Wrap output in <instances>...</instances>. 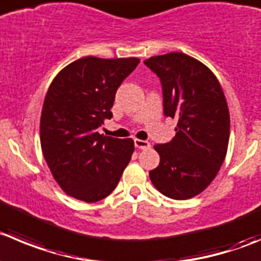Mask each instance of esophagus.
Wrapping results in <instances>:
<instances>
[{"mask_svg":"<svg viewBox=\"0 0 261 261\" xmlns=\"http://www.w3.org/2000/svg\"><path fill=\"white\" fill-rule=\"evenodd\" d=\"M135 146L137 148H140V150H147V148L151 147L150 142H147V141H143V140H138V138H136L135 140Z\"/></svg>","mask_w":261,"mask_h":261,"instance_id":"obj_1","label":"esophagus"}]
</instances>
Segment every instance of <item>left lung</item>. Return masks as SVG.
<instances>
[{
    "mask_svg": "<svg viewBox=\"0 0 261 261\" xmlns=\"http://www.w3.org/2000/svg\"><path fill=\"white\" fill-rule=\"evenodd\" d=\"M143 63L160 78L165 116L178 120L174 138L153 146L160 163L150 179L166 197L187 200L214 180L227 155L230 120L224 92L206 65L182 52Z\"/></svg>",
    "mask_w": 261,
    "mask_h": 261,
    "instance_id": "1",
    "label": "left lung"
}]
</instances>
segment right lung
Instances as JSON below:
<instances>
[{
	"instance_id": "add662e5",
	"label": "right lung",
	"mask_w": 261,
	"mask_h": 261,
	"mask_svg": "<svg viewBox=\"0 0 261 261\" xmlns=\"http://www.w3.org/2000/svg\"><path fill=\"white\" fill-rule=\"evenodd\" d=\"M137 58L73 61L55 76L41 114V147L66 195L96 202L110 195L135 151L132 138L108 137L97 128L111 119L116 89Z\"/></svg>"
}]
</instances>
